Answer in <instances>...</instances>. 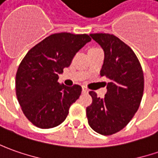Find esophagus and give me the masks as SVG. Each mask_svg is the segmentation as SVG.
Here are the masks:
<instances>
[{"label":"esophagus","instance_id":"obj_1","mask_svg":"<svg viewBox=\"0 0 158 158\" xmlns=\"http://www.w3.org/2000/svg\"><path fill=\"white\" fill-rule=\"evenodd\" d=\"M82 92H83V93H88V89H87L86 87L83 86V87H82Z\"/></svg>","mask_w":158,"mask_h":158}]
</instances>
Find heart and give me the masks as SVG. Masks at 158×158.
I'll use <instances>...</instances> for the list:
<instances>
[{
  "instance_id": "1",
  "label": "heart",
  "mask_w": 158,
  "mask_h": 158,
  "mask_svg": "<svg viewBox=\"0 0 158 158\" xmlns=\"http://www.w3.org/2000/svg\"><path fill=\"white\" fill-rule=\"evenodd\" d=\"M92 49H97V48H92Z\"/></svg>"
}]
</instances>
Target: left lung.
<instances>
[{"label":"left lung","instance_id":"left-lung-1","mask_svg":"<svg viewBox=\"0 0 158 158\" xmlns=\"http://www.w3.org/2000/svg\"><path fill=\"white\" fill-rule=\"evenodd\" d=\"M90 35L104 51L101 76L110 82L103 99L89 92L93 102L86 107V116L95 132L110 135L125 128L137 111L143 94V73L135 52L117 36L106 33Z\"/></svg>","mask_w":158,"mask_h":158}]
</instances>
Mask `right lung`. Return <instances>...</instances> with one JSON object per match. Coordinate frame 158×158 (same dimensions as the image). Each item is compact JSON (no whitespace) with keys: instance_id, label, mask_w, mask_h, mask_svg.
Masks as SVG:
<instances>
[{"instance_id":"obj_1","label":"right lung","mask_w":158,"mask_h":158,"mask_svg":"<svg viewBox=\"0 0 158 158\" xmlns=\"http://www.w3.org/2000/svg\"><path fill=\"white\" fill-rule=\"evenodd\" d=\"M90 41L86 34H52L31 48L22 60L15 77L16 96L25 116L37 128L61 124L79 98L81 86L59 84L58 74Z\"/></svg>"}]
</instances>
